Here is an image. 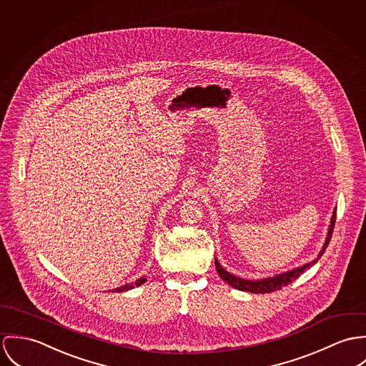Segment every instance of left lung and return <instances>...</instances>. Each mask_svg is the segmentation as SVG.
<instances>
[{"instance_id":"8db88e82","label":"left lung","mask_w":366,"mask_h":366,"mask_svg":"<svg viewBox=\"0 0 366 366\" xmlns=\"http://www.w3.org/2000/svg\"><path fill=\"white\" fill-rule=\"evenodd\" d=\"M335 214H337V207L334 209L332 212V216H331V223H330V227H328V232H327V237H325V244H323V248L322 251L319 252L317 258L313 259L312 262L309 264H305L302 267H297L292 271H287L284 274H280V275H275L272 278H264V280H259V281H248V280H243V278H239L230 272H227L217 259H214V265H216V271L219 274V277L236 289L239 290H244V292H251V293H269V292H275V290H280L282 289L286 285L293 282L295 280H297L307 268H310L312 265H315L320 258L322 255L325 254V248L328 247V243L331 240V234H332V230H334V224H335Z\"/></svg>"}]
</instances>
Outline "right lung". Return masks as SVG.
Returning <instances> with one entry per match:
<instances>
[{"instance_id": "1", "label": "right lung", "mask_w": 366, "mask_h": 366, "mask_svg": "<svg viewBox=\"0 0 366 366\" xmlns=\"http://www.w3.org/2000/svg\"><path fill=\"white\" fill-rule=\"evenodd\" d=\"M146 281H147V280H146V277H142V278H139L136 282H133V284L124 285V286H121V287H117L115 290H117V292H124V290L133 289V287H136V286H140V285L144 284Z\"/></svg>"}]
</instances>
